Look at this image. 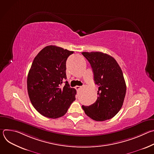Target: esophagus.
I'll use <instances>...</instances> for the list:
<instances>
[{
	"mask_svg": "<svg viewBox=\"0 0 154 154\" xmlns=\"http://www.w3.org/2000/svg\"><path fill=\"white\" fill-rule=\"evenodd\" d=\"M75 88L76 89V90H77V91H79V90L81 88V86H76Z\"/></svg>",
	"mask_w": 154,
	"mask_h": 154,
	"instance_id": "1",
	"label": "esophagus"
}]
</instances>
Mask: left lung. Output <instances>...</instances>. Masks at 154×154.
<instances>
[{
  "label": "left lung",
  "instance_id": "1",
  "mask_svg": "<svg viewBox=\"0 0 154 154\" xmlns=\"http://www.w3.org/2000/svg\"><path fill=\"white\" fill-rule=\"evenodd\" d=\"M91 66L95 83L99 86L97 99L90 106L82 105L85 114L96 121L113 118L121 109L126 93L122 71L116 60L100 52H82Z\"/></svg>",
  "mask_w": 154,
  "mask_h": 154
}]
</instances>
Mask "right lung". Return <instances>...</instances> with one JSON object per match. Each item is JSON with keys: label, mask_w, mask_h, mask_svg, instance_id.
Masks as SVG:
<instances>
[{"label": "right lung", "mask_w": 154, "mask_h": 154, "mask_svg": "<svg viewBox=\"0 0 154 154\" xmlns=\"http://www.w3.org/2000/svg\"><path fill=\"white\" fill-rule=\"evenodd\" d=\"M73 53L48 46L33 60L27 76V91L32 104L44 116L55 119L64 116L75 100V89L67 81L62 86L67 79L66 62Z\"/></svg>", "instance_id": "right-lung-1"}]
</instances>
